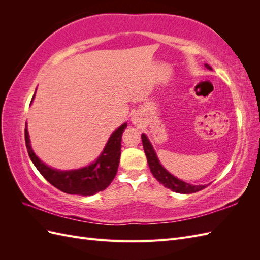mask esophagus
<instances>
[{
  "mask_svg": "<svg viewBox=\"0 0 260 260\" xmlns=\"http://www.w3.org/2000/svg\"><path fill=\"white\" fill-rule=\"evenodd\" d=\"M131 121L133 124L136 125H140L142 124V116H141L139 113H135L132 116H131Z\"/></svg>",
  "mask_w": 260,
  "mask_h": 260,
  "instance_id": "1",
  "label": "esophagus"
}]
</instances>
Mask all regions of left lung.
<instances>
[{
  "label": "left lung",
  "mask_w": 260,
  "mask_h": 260,
  "mask_svg": "<svg viewBox=\"0 0 260 260\" xmlns=\"http://www.w3.org/2000/svg\"><path fill=\"white\" fill-rule=\"evenodd\" d=\"M205 67L207 69H211V67L207 64H205ZM142 143H143V148L147 158V162L149 169H151L153 176L157 179V181L167 188H170L171 191H174L176 193H181V194H191L199 192L203 188H205L207 185H194L186 183L184 181L180 180L176 178L174 175H171L168 170L164 168L162 165L160 164L158 157H157V154L155 152V149L153 145L149 142V140L147 139L146 135L142 133Z\"/></svg>",
  "instance_id": "8db88e82"
}]
</instances>
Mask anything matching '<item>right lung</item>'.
I'll list each match as a JSON object with an SVG mask.
<instances>
[{"instance_id":"obj_1","label":"right lung","mask_w":260,"mask_h":260,"mask_svg":"<svg viewBox=\"0 0 260 260\" xmlns=\"http://www.w3.org/2000/svg\"><path fill=\"white\" fill-rule=\"evenodd\" d=\"M35 96L36 92L30 104H32ZM127 123H123L112 133L104 149L102 151L95 161L79 169L58 170L44 164L35 154L32 147H31L26 123L25 141L27 151L36 168L53 186L67 194L82 196L94 195L100 191L105 190L111 184L117 174L121 154L120 149L122 133L124 129L127 128Z\"/></svg>"}]
</instances>
